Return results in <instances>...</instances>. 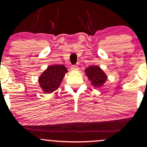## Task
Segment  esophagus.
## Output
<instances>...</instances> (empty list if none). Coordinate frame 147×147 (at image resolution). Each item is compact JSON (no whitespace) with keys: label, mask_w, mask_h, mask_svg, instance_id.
Here are the masks:
<instances>
[{"label":"esophagus","mask_w":147,"mask_h":147,"mask_svg":"<svg viewBox=\"0 0 147 147\" xmlns=\"http://www.w3.org/2000/svg\"><path fill=\"white\" fill-rule=\"evenodd\" d=\"M70 69H71V70H72V71H77V70H79V68L77 65H72L70 67Z\"/></svg>","instance_id":"34e87169"}]
</instances>
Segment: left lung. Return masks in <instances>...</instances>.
<instances>
[{
	"label": "left lung",
	"mask_w": 147,
	"mask_h": 147,
	"mask_svg": "<svg viewBox=\"0 0 147 147\" xmlns=\"http://www.w3.org/2000/svg\"><path fill=\"white\" fill-rule=\"evenodd\" d=\"M86 76L90 82L91 85L95 88H100L106 83L107 75L97 65H90L85 70Z\"/></svg>",
	"instance_id": "left-lung-1"
}]
</instances>
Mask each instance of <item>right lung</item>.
<instances>
[{"label": "right lung", "instance_id": "right-lung-1", "mask_svg": "<svg viewBox=\"0 0 147 147\" xmlns=\"http://www.w3.org/2000/svg\"><path fill=\"white\" fill-rule=\"evenodd\" d=\"M68 70L63 65H49L38 77V84L45 93H52L58 89Z\"/></svg>", "mask_w": 147, "mask_h": 147}]
</instances>
